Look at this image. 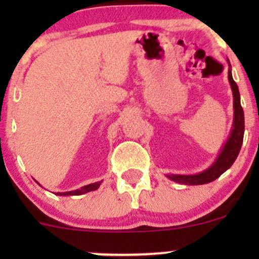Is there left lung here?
<instances>
[{"mask_svg": "<svg viewBox=\"0 0 259 259\" xmlns=\"http://www.w3.org/2000/svg\"><path fill=\"white\" fill-rule=\"evenodd\" d=\"M229 81H230L231 89H233L234 96V129L231 132L230 138L223 148L222 153L219 154L218 159L214 164L207 170L202 171L196 175H168L170 180L177 181V183L185 184V185H202V184H208L210 181L215 180L228 170L233 165V163L239 156L240 150H241L243 141V133H245V117H243V109L240 102V92L236 82L234 81L231 76V70L229 69Z\"/></svg>", "mask_w": 259, "mask_h": 259, "instance_id": "8db88e82", "label": "left lung"}]
</instances>
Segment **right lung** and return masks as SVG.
I'll return each mask as SVG.
<instances>
[{
	"instance_id": "right-lung-1",
	"label": "right lung",
	"mask_w": 259,
	"mask_h": 259,
	"mask_svg": "<svg viewBox=\"0 0 259 259\" xmlns=\"http://www.w3.org/2000/svg\"><path fill=\"white\" fill-rule=\"evenodd\" d=\"M100 183H95V184H90V185H86L84 187H81V189L79 190H75V191H69V192H63V194H61V192H58L57 195H63V196H69V195H82V194H86V192L89 191H94V190H97L100 187Z\"/></svg>"
}]
</instances>
